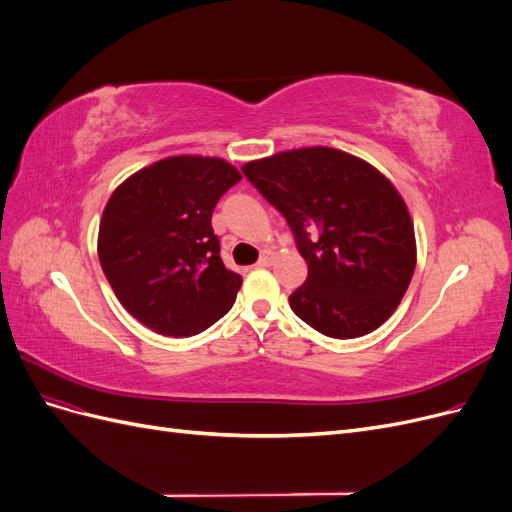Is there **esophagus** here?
<instances>
[{
    "mask_svg": "<svg viewBox=\"0 0 512 512\" xmlns=\"http://www.w3.org/2000/svg\"><path fill=\"white\" fill-rule=\"evenodd\" d=\"M271 262H273V254L265 252L258 258V267H271Z\"/></svg>",
    "mask_w": 512,
    "mask_h": 512,
    "instance_id": "esophagus-1",
    "label": "esophagus"
}]
</instances>
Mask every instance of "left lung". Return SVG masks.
I'll list each match as a JSON object with an SVG mask.
<instances>
[{
    "mask_svg": "<svg viewBox=\"0 0 512 512\" xmlns=\"http://www.w3.org/2000/svg\"><path fill=\"white\" fill-rule=\"evenodd\" d=\"M254 188L280 211L307 262L290 307L335 339L376 331L410 286L416 241L393 183L361 158L305 147L247 162Z\"/></svg>",
    "mask_w": 512,
    "mask_h": 512,
    "instance_id": "8db88e82",
    "label": "left lung"
}]
</instances>
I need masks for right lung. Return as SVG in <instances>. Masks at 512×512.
I'll return each mask as SVG.
<instances>
[{"label":"right lung","instance_id":"right-lung-1","mask_svg":"<svg viewBox=\"0 0 512 512\" xmlns=\"http://www.w3.org/2000/svg\"><path fill=\"white\" fill-rule=\"evenodd\" d=\"M239 181V170L220 158L177 156L138 170L108 198L100 265L147 329L198 335L235 303L241 275L224 267L211 215Z\"/></svg>","mask_w":512,"mask_h":512}]
</instances>
